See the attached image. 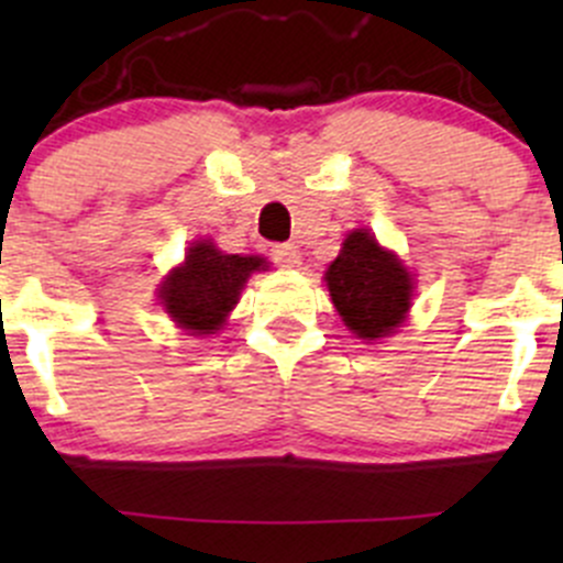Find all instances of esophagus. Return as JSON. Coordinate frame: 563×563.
I'll return each instance as SVG.
<instances>
[{
	"label": "esophagus",
	"instance_id": "34e87169",
	"mask_svg": "<svg viewBox=\"0 0 563 563\" xmlns=\"http://www.w3.org/2000/svg\"><path fill=\"white\" fill-rule=\"evenodd\" d=\"M272 258H275V264L286 266V269L302 264V253L294 245H272Z\"/></svg>",
	"mask_w": 563,
	"mask_h": 563
}]
</instances>
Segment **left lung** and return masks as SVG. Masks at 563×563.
<instances>
[{
	"label": "left lung",
	"mask_w": 563,
	"mask_h": 563,
	"mask_svg": "<svg viewBox=\"0 0 563 563\" xmlns=\"http://www.w3.org/2000/svg\"><path fill=\"white\" fill-rule=\"evenodd\" d=\"M323 280L334 310L362 340L395 334L411 308V272L391 250L378 245L367 229H356L345 236Z\"/></svg>",
	"instance_id": "8db88e82"
}]
</instances>
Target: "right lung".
I'll return each mask as SVG.
<instances>
[{
	"mask_svg": "<svg viewBox=\"0 0 563 563\" xmlns=\"http://www.w3.org/2000/svg\"><path fill=\"white\" fill-rule=\"evenodd\" d=\"M261 269H266L261 255H231L212 240H196L185 261L161 283L157 297L176 327L198 338L214 334L240 302L247 277Z\"/></svg>",
	"mask_w": 563,
	"mask_h": 563,
	"instance_id": "right-lung-1",
	"label": "right lung"
}]
</instances>
